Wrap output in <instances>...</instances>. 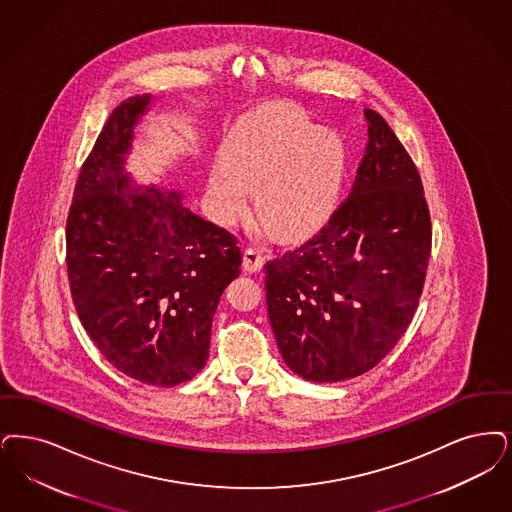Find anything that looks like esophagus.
Here are the masks:
<instances>
[{"label":"esophagus","instance_id":"1","mask_svg":"<svg viewBox=\"0 0 512 512\" xmlns=\"http://www.w3.org/2000/svg\"><path fill=\"white\" fill-rule=\"evenodd\" d=\"M265 265V257H263V253L261 251H257V249H246L244 251V270L249 272V274H253V272H259L261 268Z\"/></svg>","mask_w":512,"mask_h":512}]
</instances>
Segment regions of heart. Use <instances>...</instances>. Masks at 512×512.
I'll return each instance as SVG.
<instances>
[{
  "label": "heart",
  "instance_id": "heart-1",
  "mask_svg": "<svg viewBox=\"0 0 512 512\" xmlns=\"http://www.w3.org/2000/svg\"><path fill=\"white\" fill-rule=\"evenodd\" d=\"M347 160L345 141L301 112L255 114L230 131L221 160L209 171V213L217 223L232 225L251 205V184H257L259 207L282 232L316 230L339 205Z\"/></svg>",
  "mask_w": 512,
  "mask_h": 512
}]
</instances>
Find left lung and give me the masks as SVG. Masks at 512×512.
I'll return each mask as SVG.
<instances>
[{
  "mask_svg": "<svg viewBox=\"0 0 512 512\" xmlns=\"http://www.w3.org/2000/svg\"><path fill=\"white\" fill-rule=\"evenodd\" d=\"M368 146L347 200L303 246L265 265L268 320L287 368L337 383L375 368L408 329L429 266V205L389 123L366 110Z\"/></svg>",
  "mask_w": 512,
  "mask_h": 512,
  "instance_id": "8db88e82",
  "label": "left lung"
}]
</instances>
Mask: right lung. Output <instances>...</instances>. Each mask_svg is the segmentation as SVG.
Returning <instances> with one entry per match:
<instances>
[{
  "mask_svg": "<svg viewBox=\"0 0 512 512\" xmlns=\"http://www.w3.org/2000/svg\"><path fill=\"white\" fill-rule=\"evenodd\" d=\"M150 95L123 101L83 162L66 221L70 293L104 358L146 385L202 371L211 322L240 274L238 240L183 205L179 190L135 186L125 171Z\"/></svg>",
  "mask_w": 512,
  "mask_h": 512,
  "instance_id": "right-lung-1",
  "label": "right lung"
}]
</instances>
